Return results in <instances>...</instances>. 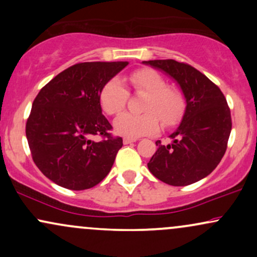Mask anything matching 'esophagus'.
Here are the masks:
<instances>
[{
	"label": "esophagus",
	"instance_id": "obj_1",
	"mask_svg": "<svg viewBox=\"0 0 257 257\" xmlns=\"http://www.w3.org/2000/svg\"><path fill=\"white\" fill-rule=\"evenodd\" d=\"M137 141V139H131V138H124L123 139V144L124 145H128V144H132V143H135Z\"/></svg>",
	"mask_w": 257,
	"mask_h": 257
}]
</instances>
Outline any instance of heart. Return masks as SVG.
<instances>
[{
  "mask_svg": "<svg viewBox=\"0 0 257 257\" xmlns=\"http://www.w3.org/2000/svg\"><path fill=\"white\" fill-rule=\"evenodd\" d=\"M129 81L139 93L146 94L143 111L145 114L123 113L114 120V132L122 137L137 139L156 134L159 131V119L170 128L181 118L185 110L182 94L169 87L167 79L151 69L137 70L129 76ZM129 91L118 77L108 79L100 90L99 101L102 111L116 116L124 110Z\"/></svg>",
  "mask_w": 257,
  "mask_h": 257,
  "instance_id": "1",
  "label": "heart"
}]
</instances>
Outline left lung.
I'll return each instance as SVG.
<instances>
[{"instance_id": "8db88e82", "label": "left lung", "mask_w": 257, "mask_h": 257, "mask_svg": "<svg viewBox=\"0 0 257 257\" xmlns=\"http://www.w3.org/2000/svg\"><path fill=\"white\" fill-rule=\"evenodd\" d=\"M162 70L181 87L186 110L181 124L147 163L150 172L172 186H187L208 176L227 149L232 129L231 110L222 91L214 82L186 63L173 59L144 61Z\"/></svg>"}]
</instances>
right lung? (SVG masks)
I'll list each match as a JSON object with an SVG mask.
<instances>
[{
    "label": "right lung",
    "mask_w": 257,
    "mask_h": 257,
    "mask_svg": "<svg viewBox=\"0 0 257 257\" xmlns=\"http://www.w3.org/2000/svg\"><path fill=\"white\" fill-rule=\"evenodd\" d=\"M128 65L78 63L49 81L32 102L26 138L32 159L49 180L73 191L94 187L110 173L123 140L111 134L100 90ZM99 135L96 143L90 138Z\"/></svg>",
    "instance_id": "obj_1"
}]
</instances>
